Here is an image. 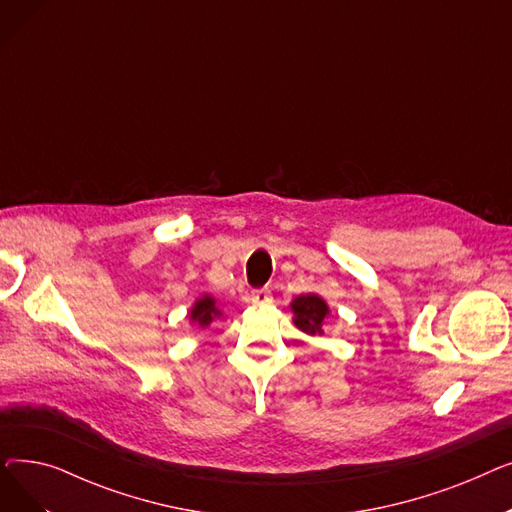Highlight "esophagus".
I'll return each instance as SVG.
<instances>
[{"instance_id": "esophagus-1", "label": "esophagus", "mask_w": 512, "mask_h": 512, "mask_svg": "<svg viewBox=\"0 0 512 512\" xmlns=\"http://www.w3.org/2000/svg\"><path fill=\"white\" fill-rule=\"evenodd\" d=\"M249 301L253 305H270L274 299H272V290L270 288H259V290H253Z\"/></svg>"}]
</instances>
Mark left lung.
Masks as SVG:
<instances>
[{
	"instance_id": "1",
	"label": "left lung",
	"mask_w": 512,
	"mask_h": 512,
	"mask_svg": "<svg viewBox=\"0 0 512 512\" xmlns=\"http://www.w3.org/2000/svg\"><path fill=\"white\" fill-rule=\"evenodd\" d=\"M292 311H294V326L303 330L305 334H321V326H324V319L328 315V305L324 299H319L317 294H303V297H297L292 301Z\"/></svg>"
}]
</instances>
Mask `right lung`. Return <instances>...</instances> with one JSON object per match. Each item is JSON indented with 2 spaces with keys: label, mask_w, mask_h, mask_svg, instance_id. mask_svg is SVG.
I'll use <instances>...</instances> for the list:
<instances>
[{
  "label": "right lung",
  "mask_w": 512,
  "mask_h": 512,
  "mask_svg": "<svg viewBox=\"0 0 512 512\" xmlns=\"http://www.w3.org/2000/svg\"><path fill=\"white\" fill-rule=\"evenodd\" d=\"M218 315H220V311L215 309V303L209 297H203L201 301H197L193 311H191V317L197 321L199 326H209L211 319L218 317Z\"/></svg>",
  "instance_id": "add662e5"
}]
</instances>
